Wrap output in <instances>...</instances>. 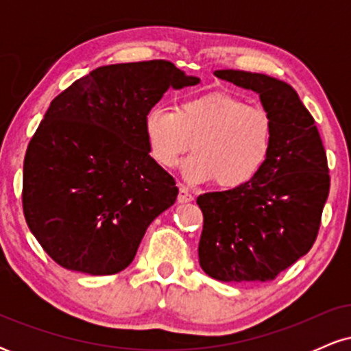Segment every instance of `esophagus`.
Instances as JSON below:
<instances>
[{
  "instance_id": "esophagus-1",
  "label": "esophagus",
  "mask_w": 351,
  "mask_h": 351,
  "mask_svg": "<svg viewBox=\"0 0 351 351\" xmlns=\"http://www.w3.org/2000/svg\"><path fill=\"white\" fill-rule=\"evenodd\" d=\"M195 199V196L188 191L186 186L180 184V195H178V203H189V201Z\"/></svg>"
}]
</instances>
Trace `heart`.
Returning a JSON list of instances; mask_svg holds the SVG:
<instances>
[{"instance_id": "heart-1", "label": "heart", "mask_w": 351, "mask_h": 351, "mask_svg": "<svg viewBox=\"0 0 351 351\" xmlns=\"http://www.w3.org/2000/svg\"><path fill=\"white\" fill-rule=\"evenodd\" d=\"M142 128L160 167H176L193 143L195 155L183 165L184 176L195 183L215 180L224 189L251 183L274 147L271 114L229 92L183 99L175 110L156 104L145 112Z\"/></svg>"}]
</instances>
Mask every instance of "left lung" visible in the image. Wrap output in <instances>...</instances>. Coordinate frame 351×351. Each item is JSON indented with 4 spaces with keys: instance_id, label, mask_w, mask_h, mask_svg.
Here are the masks:
<instances>
[{
    "instance_id": "left-lung-1",
    "label": "left lung",
    "mask_w": 351,
    "mask_h": 351,
    "mask_svg": "<svg viewBox=\"0 0 351 351\" xmlns=\"http://www.w3.org/2000/svg\"><path fill=\"white\" fill-rule=\"evenodd\" d=\"M215 75L259 94L274 120V147L251 183L198 196L199 265L216 280H272L315 243L330 189L327 153L315 120L284 80L232 69Z\"/></svg>"
}]
</instances>
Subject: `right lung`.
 <instances>
[{"label": "right lung", "instance_id": "1", "mask_svg": "<svg viewBox=\"0 0 351 351\" xmlns=\"http://www.w3.org/2000/svg\"><path fill=\"white\" fill-rule=\"evenodd\" d=\"M198 82L170 60L112 64L52 100L23 168L24 217L52 261L90 276L130 265L147 228L178 196L150 156L143 115L170 87Z\"/></svg>", "mask_w": 351, "mask_h": 351}]
</instances>
